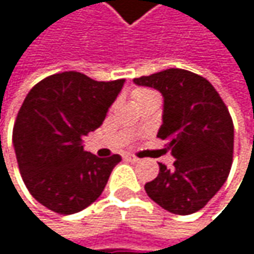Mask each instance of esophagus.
<instances>
[{"label":"esophagus","mask_w":254,"mask_h":254,"mask_svg":"<svg viewBox=\"0 0 254 254\" xmlns=\"http://www.w3.org/2000/svg\"><path fill=\"white\" fill-rule=\"evenodd\" d=\"M127 159L129 160V162H138V160H139V159H138L136 156H132V154H127Z\"/></svg>","instance_id":"obj_1"}]
</instances>
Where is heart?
Masks as SVG:
<instances>
[{
	"mask_svg": "<svg viewBox=\"0 0 254 254\" xmlns=\"http://www.w3.org/2000/svg\"><path fill=\"white\" fill-rule=\"evenodd\" d=\"M153 94H156L154 91H151V89H147V88H138V89H135L133 91V98L136 100V101H141V100H144V98H147V97H150V95H153Z\"/></svg>",
	"mask_w": 254,
	"mask_h": 254,
	"instance_id": "obj_1",
	"label": "heart"
}]
</instances>
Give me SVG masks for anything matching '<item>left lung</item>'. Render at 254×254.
Segmentation results:
<instances>
[{
	"label": "left lung",
	"mask_w": 254,
	"mask_h": 254,
	"mask_svg": "<svg viewBox=\"0 0 254 254\" xmlns=\"http://www.w3.org/2000/svg\"><path fill=\"white\" fill-rule=\"evenodd\" d=\"M165 98L163 125L157 136L175 157L174 166L159 163L156 179L145 184L148 197L175 215L203 209L227 181L234 153V124L213 85L197 73L168 69L135 77Z\"/></svg>",
	"instance_id": "left-lung-1"
}]
</instances>
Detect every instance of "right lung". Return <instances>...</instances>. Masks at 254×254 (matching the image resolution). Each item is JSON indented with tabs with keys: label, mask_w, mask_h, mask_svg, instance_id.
I'll use <instances>...</instances> for the list:
<instances>
[{
	"label": "right lung",
	"mask_w": 254,
	"mask_h": 254,
	"mask_svg": "<svg viewBox=\"0 0 254 254\" xmlns=\"http://www.w3.org/2000/svg\"><path fill=\"white\" fill-rule=\"evenodd\" d=\"M124 82L63 72L42 79L26 95L13 127V144L26 188L47 209L72 215L104 191L122 157H97L83 151L80 142L103 124Z\"/></svg>",
	"instance_id": "right-lung-1"
}]
</instances>
